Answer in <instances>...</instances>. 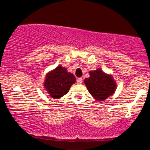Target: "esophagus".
<instances>
[{"instance_id":"34e87169","label":"esophagus","mask_w":150,"mask_h":150,"mask_svg":"<svg viewBox=\"0 0 150 150\" xmlns=\"http://www.w3.org/2000/svg\"><path fill=\"white\" fill-rule=\"evenodd\" d=\"M82 81H83V80H82L81 78H78V79H77V83H79V84L82 83Z\"/></svg>"}]
</instances>
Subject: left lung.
Here are the masks:
<instances>
[{
  "label": "left lung",
  "mask_w": 150,
  "mask_h": 150,
  "mask_svg": "<svg viewBox=\"0 0 150 150\" xmlns=\"http://www.w3.org/2000/svg\"><path fill=\"white\" fill-rule=\"evenodd\" d=\"M84 83L92 96L98 102L107 99L116 90V82L111 75H107L101 69L90 71V77L85 78Z\"/></svg>",
  "instance_id": "8db88e82"
}]
</instances>
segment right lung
I'll return each instance as SVG.
<instances>
[{
    "label": "right lung",
    "mask_w": 150,
    "mask_h": 150,
    "mask_svg": "<svg viewBox=\"0 0 150 150\" xmlns=\"http://www.w3.org/2000/svg\"><path fill=\"white\" fill-rule=\"evenodd\" d=\"M75 80L73 74L67 72L64 67L59 66L47 74L44 87L52 98H59L68 93Z\"/></svg>",
    "instance_id": "1"
}]
</instances>
